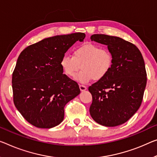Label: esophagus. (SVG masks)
<instances>
[{
    "label": "esophagus",
    "mask_w": 157,
    "mask_h": 157,
    "mask_svg": "<svg viewBox=\"0 0 157 157\" xmlns=\"http://www.w3.org/2000/svg\"><path fill=\"white\" fill-rule=\"evenodd\" d=\"M79 88H80L81 91H85L87 90V87L83 85H79Z\"/></svg>",
    "instance_id": "1"
}]
</instances>
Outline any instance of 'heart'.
Wrapping results in <instances>:
<instances>
[{"label":"heart","mask_w":157,"mask_h":157,"mask_svg":"<svg viewBox=\"0 0 157 157\" xmlns=\"http://www.w3.org/2000/svg\"><path fill=\"white\" fill-rule=\"evenodd\" d=\"M113 55L107 48H101L93 43H86L76 48L73 56L65 54L60 60V67L64 74L74 77L80 68L83 70L75 76V80L87 83L94 78L100 81L105 78L112 69Z\"/></svg>","instance_id":"b5f03b06"}]
</instances>
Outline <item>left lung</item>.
Masks as SVG:
<instances>
[{"mask_svg": "<svg viewBox=\"0 0 157 157\" xmlns=\"http://www.w3.org/2000/svg\"><path fill=\"white\" fill-rule=\"evenodd\" d=\"M90 39L107 45L114 64L105 78L88 88L93 97L90 114L102 126H119L131 119L143 101L147 84L143 55L134 44L119 37L93 34Z\"/></svg>", "mask_w": 157, "mask_h": 157, "instance_id": "obj_1", "label": "left lung"}]
</instances>
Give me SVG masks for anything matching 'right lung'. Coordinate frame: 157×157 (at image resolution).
Segmentation results:
<instances>
[{"instance_id":"1","label":"right lung","mask_w":157,"mask_h":157,"mask_svg":"<svg viewBox=\"0 0 157 157\" xmlns=\"http://www.w3.org/2000/svg\"><path fill=\"white\" fill-rule=\"evenodd\" d=\"M84 33L45 38L26 48L13 73V102L22 117L33 126L50 128L64 119L66 104L80 93L78 83L65 74L60 60Z\"/></svg>"}]
</instances>
